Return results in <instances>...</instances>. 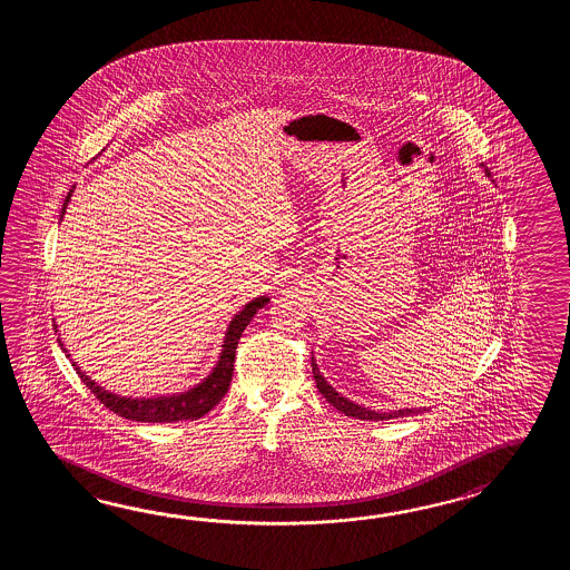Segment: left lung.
I'll return each instance as SVG.
<instances>
[{"mask_svg": "<svg viewBox=\"0 0 570 570\" xmlns=\"http://www.w3.org/2000/svg\"><path fill=\"white\" fill-rule=\"evenodd\" d=\"M484 173L491 177V173L484 169ZM312 371H314L315 385L320 389V393L326 397V401H330L338 412L344 413V415H351L354 420H368V422H379V420H391V417H403V415H413V413H424L428 412L425 407H420V410H395V412H375V410H368V407H363V405H356V403H352L351 400H346V397H342L336 389L332 387L330 383H327L326 379L322 376L320 373V368H317V364H315L314 356H312Z\"/></svg>", "mask_w": 570, "mask_h": 570, "instance_id": "left-lung-1", "label": "left lung"}]
</instances>
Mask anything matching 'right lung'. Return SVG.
<instances>
[{"mask_svg": "<svg viewBox=\"0 0 570 570\" xmlns=\"http://www.w3.org/2000/svg\"><path fill=\"white\" fill-rule=\"evenodd\" d=\"M75 189V187H73ZM73 189L67 194V199L62 204L61 219L65 216L67 204L73 195ZM268 297H256L250 303H246L238 314L232 317L230 326L226 330V338L222 344L219 352V361L214 371L194 389L185 391V393H175V395H160V397H121L111 391L99 387L96 381H91L89 376L73 363L77 375L81 376V381L87 387L91 389V393L97 400L101 401L109 412L118 413L120 417L134 420V422H153V424H170V422H183V420H199L204 417L212 407H216L222 397L228 393L230 387L232 373H234V358H236V348H238V340L243 336L244 327L250 324V320L255 317L256 312L261 307H265ZM62 346V344H61ZM62 351L67 348L62 346ZM69 356V354H67Z\"/></svg>", "mask_w": 570, "mask_h": 570, "instance_id": "1", "label": "right lung"}]
</instances>
